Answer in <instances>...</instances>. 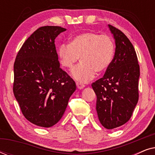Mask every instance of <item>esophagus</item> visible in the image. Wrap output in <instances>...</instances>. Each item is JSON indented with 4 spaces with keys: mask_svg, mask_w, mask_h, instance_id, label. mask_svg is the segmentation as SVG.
Returning <instances> with one entry per match:
<instances>
[{
    "mask_svg": "<svg viewBox=\"0 0 155 155\" xmlns=\"http://www.w3.org/2000/svg\"><path fill=\"white\" fill-rule=\"evenodd\" d=\"M76 85H77V87L78 89H80V90H81V89L84 87V84H82L81 82H76Z\"/></svg>",
    "mask_w": 155,
    "mask_h": 155,
    "instance_id": "1",
    "label": "esophagus"
}]
</instances>
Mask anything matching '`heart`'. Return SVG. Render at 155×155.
Wrapping results in <instances>:
<instances>
[{
    "label": "heart",
    "instance_id": "b5f03b06",
    "mask_svg": "<svg viewBox=\"0 0 155 155\" xmlns=\"http://www.w3.org/2000/svg\"><path fill=\"white\" fill-rule=\"evenodd\" d=\"M115 46L112 38L106 34L84 32L73 37L69 44L58 47V56L61 65L67 69L75 66L78 60L81 61L72 71L73 77L78 81L87 82L107 71L113 60Z\"/></svg>",
    "mask_w": 155,
    "mask_h": 155
}]
</instances>
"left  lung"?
Returning <instances> with one entry per match:
<instances>
[{"label":"left lung","instance_id":"1","mask_svg":"<svg viewBox=\"0 0 155 155\" xmlns=\"http://www.w3.org/2000/svg\"><path fill=\"white\" fill-rule=\"evenodd\" d=\"M115 39L114 57L103 78L93 82L101 124L114 129L130 119L138 101L140 66L135 48L119 29L109 25Z\"/></svg>","mask_w":155,"mask_h":155}]
</instances>
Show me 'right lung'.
<instances>
[{"instance_id": "right-lung-1", "label": "right lung", "mask_w": 155, "mask_h": 155, "mask_svg": "<svg viewBox=\"0 0 155 155\" xmlns=\"http://www.w3.org/2000/svg\"><path fill=\"white\" fill-rule=\"evenodd\" d=\"M66 29L44 26L27 39L14 63L13 93L25 118L36 126L57 124L76 90L74 80L60 68L55 39Z\"/></svg>"}]
</instances>
